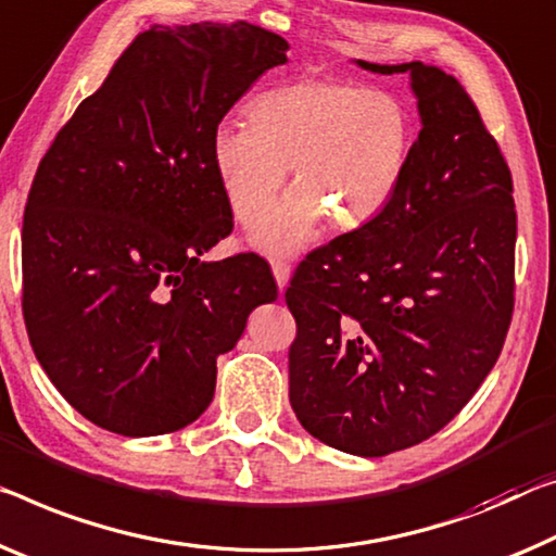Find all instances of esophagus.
<instances>
[{
	"mask_svg": "<svg viewBox=\"0 0 556 556\" xmlns=\"http://www.w3.org/2000/svg\"><path fill=\"white\" fill-rule=\"evenodd\" d=\"M270 268H273V276H276L278 288H286L288 286V278H290V266H288V263L286 261H273Z\"/></svg>",
	"mask_w": 556,
	"mask_h": 556,
	"instance_id": "1",
	"label": "esophagus"
}]
</instances>
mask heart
<instances>
[{"mask_svg": "<svg viewBox=\"0 0 556 556\" xmlns=\"http://www.w3.org/2000/svg\"><path fill=\"white\" fill-rule=\"evenodd\" d=\"M249 126L213 131L211 164L230 213L249 224L294 170L296 189L253 220L251 243L293 253L323 218L332 228L372 224L403 189L415 147L409 109L388 91L320 79L286 81L255 97Z\"/></svg>", "mask_w": 556, "mask_h": 556, "instance_id": "obj_1", "label": "heart"}]
</instances>
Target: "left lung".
Wrapping results in <instances>:
<instances>
[{
    "label": "left lung",
    "mask_w": 556,
    "mask_h": 556,
    "mask_svg": "<svg viewBox=\"0 0 556 556\" xmlns=\"http://www.w3.org/2000/svg\"><path fill=\"white\" fill-rule=\"evenodd\" d=\"M357 64L407 72L422 129L390 206L295 268L288 372L313 438L382 457L440 432L497 363L515 311L517 211L507 161L455 76Z\"/></svg>",
    "instance_id": "left-lung-1"
}]
</instances>
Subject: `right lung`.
<instances>
[{
  "mask_svg": "<svg viewBox=\"0 0 556 556\" xmlns=\"http://www.w3.org/2000/svg\"><path fill=\"white\" fill-rule=\"evenodd\" d=\"M286 51L249 22L153 24L39 161L22 228L24 323L54 388L109 432L191 425L213 400L216 357L278 298L255 253H203L233 230L213 131Z\"/></svg>",
  "mask_w": 556,
  "mask_h": 556,
  "instance_id": "right-lung-1",
  "label": "right lung"
}]
</instances>
